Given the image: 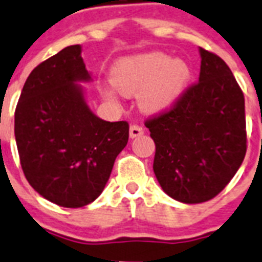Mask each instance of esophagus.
Returning <instances> with one entry per match:
<instances>
[{
    "mask_svg": "<svg viewBox=\"0 0 262 262\" xmlns=\"http://www.w3.org/2000/svg\"><path fill=\"white\" fill-rule=\"evenodd\" d=\"M144 134V129H143V127H140L139 124H131V127H129V136L131 138H138V136L143 135Z\"/></svg>",
    "mask_w": 262,
    "mask_h": 262,
    "instance_id": "esophagus-1",
    "label": "esophagus"
}]
</instances>
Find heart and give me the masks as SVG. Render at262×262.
<instances>
[{"mask_svg": "<svg viewBox=\"0 0 262 262\" xmlns=\"http://www.w3.org/2000/svg\"><path fill=\"white\" fill-rule=\"evenodd\" d=\"M189 78V67L180 58H169L163 51L124 58L111 71V83L123 95L139 91V106L147 113L168 108L184 90ZM114 98L113 91H106Z\"/></svg>", "mask_w": 262, "mask_h": 262, "instance_id": "obj_1", "label": "heart"}]
</instances>
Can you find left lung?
<instances>
[{
    "label": "left lung",
    "instance_id": "1",
    "mask_svg": "<svg viewBox=\"0 0 262 262\" xmlns=\"http://www.w3.org/2000/svg\"><path fill=\"white\" fill-rule=\"evenodd\" d=\"M199 82L171 108L144 122L155 142L154 172L163 191L185 204L217 196L247 152L244 94L228 64L200 48Z\"/></svg>",
    "mask_w": 262,
    "mask_h": 262
}]
</instances>
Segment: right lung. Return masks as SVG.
I'll return each instance as SVG.
<instances>
[{
    "mask_svg": "<svg viewBox=\"0 0 262 262\" xmlns=\"http://www.w3.org/2000/svg\"><path fill=\"white\" fill-rule=\"evenodd\" d=\"M91 80L79 45L31 71L15 107L14 134L29 184L64 208L93 203L104 189L116 156L128 142V123L93 114L77 82Z\"/></svg>",
    "mask_w": 262,
    "mask_h": 262,
    "instance_id": "1",
    "label": "right lung"
}]
</instances>
